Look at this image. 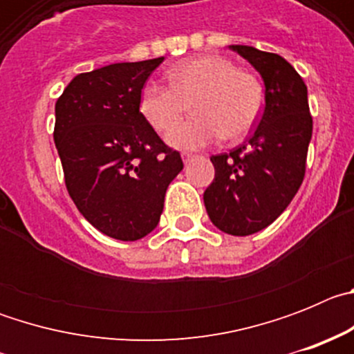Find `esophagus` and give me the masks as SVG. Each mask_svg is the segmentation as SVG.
<instances>
[{"label": "esophagus", "instance_id": "34e87169", "mask_svg": "<svg viewBox=\"0 0 354 354\" xmlns=\"http://www.w3.org/2000/svg\"><path fill=\"white\" fill-rule=\"evenodd\" d=\"M195 158H196V156L192 154V152H184V154H183V161L186 162V165H187V162H189V161H193V159H195Z\"/></svg>", "mask_w": 354, "mask_h": 354}]
</instances>
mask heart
I'll return each mask as SVG.
<instances>
[{"label":"heart","mask_w":354,"mask_h":354,"mask_svg":"<svg viewBox=\"0 0 354 354\" xmlns=\"http://www.w3.org/2000/svg\"><path fill=\"white\" fill-rule=\"evenodd\" d=\"M168 86L147 83L138 101L140 115L158 133L182 118L187 104L196 117L167 134L168 145L195 150L220 140L237 142L257 126L264 108V90L257 77L239 71L218 55L187 58L167 74Z\"/></svg>","instance_id":"obj_1"}]
</instances>
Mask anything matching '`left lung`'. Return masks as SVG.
<instances>
[{"mask_svg": "<svg viewBox=\"0 0 354 354\" xmlns=\"http://www.w3.org/2000/svg\"><path fill=\"white\" fill-rule=\"evenodd\" d=\"M261 74L264 111L245 145L212 156L214 179L204 192L207 214L230 236L273 223L298 193L312 138L306 84L292 65L252 46H228Z\"/></svg>", "mask_w": 354, "mask_h": 354, "instance_id": "obj_1", "label": "left lung"}]
</instances>
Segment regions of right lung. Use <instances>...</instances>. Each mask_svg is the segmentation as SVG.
<instances>
[{"label": "right lung", "instance_id": "add662e5", "mask_svg": "<svg viewBox=\"0 0 354 354\" xmlns=\"http://www.w3.org/2000/svg\"><path fill=\"white\" fill-rule=\"evenodd\" d=\"M162 60L77 74L55 106L68 195L86 221L113 239H142L158 227L167 187L184 167L138 109L143 84Z\"/></svg>", "mask_w": 354, "mask_h": 354}]
</instances>
